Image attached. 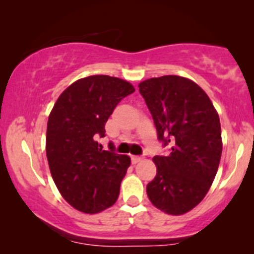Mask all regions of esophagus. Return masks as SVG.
<instances>
[{
  "mask_svg": "<svg viewBox=\"0 0 254 254\" xmlns=\"http://www.w3.org/2000/svg\"><path fill=\"white\" fill-rule=\"evenodd\" d=\"M141 160H142L141 156H131V162H132V164H138Z\"/></svg>",
  "mask_w": 254,
  "mask_h": 254,
  "instance_id": "1",
  "label": "esophagus"
}]
</instances>
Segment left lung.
I'll use <instances>...</instances> for the list:
<instances>
[{
	"instance_id": "1",
	"label": "left lung",
	"mask_w": 254,
	"mask_h": 254,
	"mask_svg": "<svg viewBox=\"0 0 254 254\" xmlns=\"http://www.w3.org/2000/svg\"><path fill=\"white\" fill-rule=\"evenodd\" d=\"M167 156L156 155V177L147 185L150 202L183 215L208 193L222 154L220 118L206 93L189 78L166 75L138 84Z\"/></svg>"
}]
</instances>
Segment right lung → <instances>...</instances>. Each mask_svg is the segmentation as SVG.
Here are the masks:
<instances>
[{"label": "right lung", "mask_w": 254, "mask_h": 254, "mask_svg": "<svg viewBox=\"0 0 254 254\" xmlns=\"http://www.w3.org/2000/svg\"><path fill=\"white\" fill-rule=\"evenodd\" d=\"M135 92L127 81L93 75L70 84L57 99L48 121L46 156L52 179L72 208L97 214L119 196L130 157L103 150L105 124L122 99Z\"/></svg>", "instance_id": "1"}]
</instances>
